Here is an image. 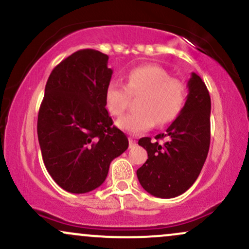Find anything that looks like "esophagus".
I'll return each mask as SVG.
<instances>
[{
    "mask_svg": "<svg viewBox=\"0 0 249 249\" xmlns=\"http://www.w3.org/2000/svg\"><path fill=\"white\" fill-rule=\"evenodd\" d=\"M128 145H130V148H132V147L136 146L137 142H136V141H134L133 138H130V139H128Z\"/></svg>",
    "mask_w": 249,
    "mask_h": 249,
    "instance_id": "34e87169",
    "label": "esophagus"
}]
</instances>
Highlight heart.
I'll use <instances>...</instances> for the list:
<instances>
[{"label": "heart", "instance_id": "b5f03b06", "mask_svg": "<svg viewBox=\"0 0 249 249\" xmlns=\"http://www.w3.org/2000/svg\"><path fill=\"white\" fill-rule=\"evenodd\" d=\"M136 112L117 122L122 130L137 134L150 130L154 124L173 122L184 107L187 90L182 81L170 77L159 65H142L127 73L125 85L110 82L105 89V107L115 117L124 115L131 97H138Z\"/></svg>", "mask_w": 249, "mask_h": 249}]
</instances>
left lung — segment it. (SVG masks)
I'll list each match as a JSON object with an SVG mask.
<instances>
[{"mask_svg":"<svg viewBox=\"0 0 249 249\" xmlns=\"http://www.w3.org/2000/svg\"><path fill=\"white\" fill-rule=\"evenodd\" d=\"M181 112L166 132L139 139L148 159L137 170L139 182L158 198H174L190 188L199 177L211 142V97L202 79L192 73ZM167 138L164 144L159 139Z\"/></svg>","mask_w":249,"mask_h":249,"instance_id":"left-lung-1","label":"left lung"}]
</instances>
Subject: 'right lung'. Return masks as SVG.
Instances as JSON below:
<instances>
[{"mask_svg":"<svg viewBox=\"0 0 249 249\" xmlns=\"http://www.w3.org/2000/svg\"><path fill=\"white\" fill-rule=\"evenodd\" d=\"M108 56L83 49L51 71L37 119L45 167L58 186L87 193L107 179L111 161L128 146L127 137L105 108L112 70Z\"/></svg>","mask_w":249,"mask_h":249,"instance_id":"add662e5","label":"right lung"}]
</instances>
